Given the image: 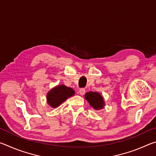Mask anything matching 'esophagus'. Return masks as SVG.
<instances>
[{"label": "esophagus", "instance_id": "obj_1", "mask_svg": "<svg viewBox=\"0 0 156 156\" xmlns=\"http://www.w3.org/2000/svg\"><path fill=\"white\" fill-rule=\"evenodd\" d=\"M84 94H85V89H80L79 90V94L81 95V96H83Z\"/></svg>", "mask_w": 156, "mask_h": 156}]
</instances>
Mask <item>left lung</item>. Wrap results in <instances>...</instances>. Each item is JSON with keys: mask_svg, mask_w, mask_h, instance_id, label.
<instances>
[{"mask_svg": "<svg viewBox=\"0 0 156 156\" xmlns=\"http://www.w3.org/2000/svg\"><path fill=\"white\" fill-rule=\"evenodd\" d=\"M84 98L87 100L90 106L95 110L102 109L105 106L104 98L98 92L89 91L84 95Z\"/></svg>", "mask_w": 156, "mask_h": 156, "instance_id": "1", "label": "left lung"}]
</instances>
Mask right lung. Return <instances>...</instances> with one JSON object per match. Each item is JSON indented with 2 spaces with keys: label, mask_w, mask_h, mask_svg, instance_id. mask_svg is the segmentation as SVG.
<instances>
[{
  "label": "right lung",
  "mask_w": 156,
  "mask_h": 156,
  "mask_svg": "<svg viewBox=\"0 0 156 156\" xmlns=\"http://www.w3.org/2000/svg\"><path fill=\"white\" fill-rule=\"evenodd\" d=\"M75 91L65 84L57 85L47 92V102L52 108H56L65 101L68 98L73 96Z\"/></svg>",
  "instance_id": "obj_1"
}]
</instances>
